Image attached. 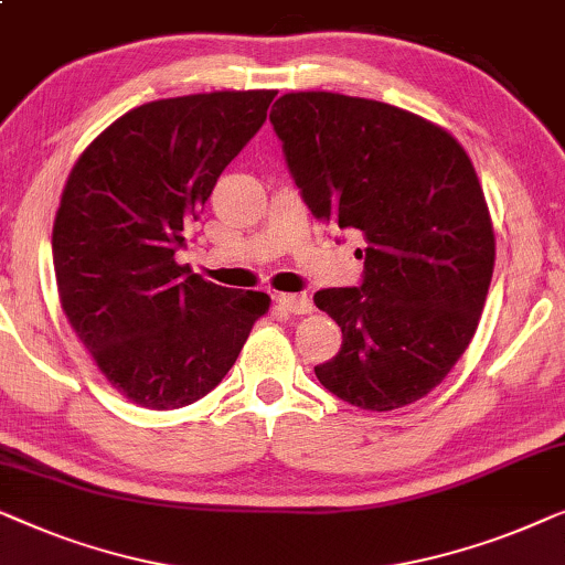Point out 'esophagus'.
<instances>
[{"mask_svg": "<svg viewBox=\"0 0 565 565\" xmlns=\"http://www.w3.org/2000/svg\"><path fill=\"white\" fill-rule=\"evenodd\" d=\"M276 301L291 315H309L312 312V299L307 294H279Z\"/></svg>", "mask_w": 565, "mask_h": 565, "instance_id": "34e87169", "label": "esophagus"}]
</instances>
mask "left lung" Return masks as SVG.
Segmentation results:
<instances>
[{
    "mask_svg": "<svg viewBox=\"0 0 565 565\" xmlns=\"http://www.w3.org/2000/svg\"><path fill=\"white\" fill-rule=\"evenodd\" d=\"M274 107L309 212L365 241L359 286L315 294L343 330L317 379L371 412L423 399L471 343L494 271V230L466 150L384 102L297 92Z\"/></svg>",
    "mask_w": 565,
    "mask_h": 565,
    "instance_id": "left-lung-1",
    "label": "left lung"
}]
</instances>
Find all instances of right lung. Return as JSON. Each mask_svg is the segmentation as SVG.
<instances>
[{"mask_svg":"<svg viewBox=\"0 0 565 565\" xmlns=\"http://www.w3.org/2000/svg\"><path fill=\"white\" fill-rule=\"evenodd\" d=\"M274 97L148 102L109 125L71 169L53 225L61 307L109 384L140 407L202 399L266 315L264 291L210 284L173 256Z\"/></svg>","mask_w":565,"mask_h":565,"instance_id":"obj_1","label":"right lung"}]
</instances>
